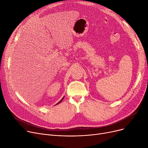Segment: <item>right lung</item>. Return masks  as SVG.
<instances>
[{"label": "right lung", "mask_w": 148, "mask_h": 148, "mask_svg": "<svg viewBox=\"0 0 148 148\" xmlns=\"http://www.w3.org/2000/svg\"><path fill=\"white\" fill-rule=\"evenodd\" d=\"M64 97H63V98H62V99H61V100H60V101H59V103H58V104H59V103H60V102H61V101H62V100H63V99H64Z\"/></svg>", "instance_id": "add662e5"}]
</instances>
